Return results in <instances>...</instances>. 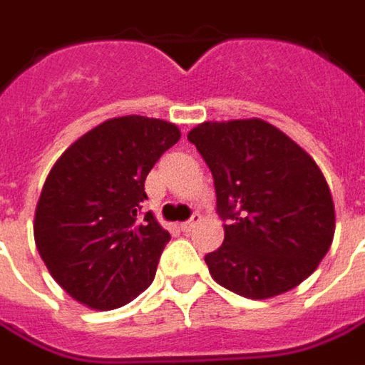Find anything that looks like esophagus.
Listing matches in <instances>:
<instances>
[{"label": "esophagus", "instance_id": "obj_1", "mask_svg": "<svg viewBox=\"0 0 365 365\" xmlns=\"http://www.w3.org/2000/svg\"><path fill=\"white\" fill-rule=\"evenodd\" d=\"M197 222H200V215L193 214L192 220H187V222H183V224H180V227H182V232H192L193 225L197 224Z\"/></svg>", "mask_w": 365, "mask_h": 365}]
</instances>
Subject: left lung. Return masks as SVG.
<instances>
[{
    "mask_svg": "<svg viewBox=\"0 0 365 365\" xmlns=\"http://www.w3.org/2000/svg\"><path fill=\"white\" fill-rule=\"evenodd\" d=\"M214 175L224 244L205 255L220 286L267 299L299 286L328 254V182L296 141L264 120L203 121L187 133Z\"/></svg>",
    "mask_w": 365,
    "mask_h": 365,
    "instance_id": "8db88e82",
    "label": "left lung"
}]
</instances>
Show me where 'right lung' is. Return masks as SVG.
Returning <instances> with one entry per match:
<instances>
[{"label": "right lung", "instance_id": "add662e5", "mask_svg": "<svg viewBox=\"0 0 365 365\" xmlns=\"http://www.w3.org/2000/svg\"><path fill=\"white\" fill-rule=\"evenodd\" d=\"M180 138L170 121L123 115L81 135L53 163L34 237L51 277L79 304L125 306L153 282L170 234L151 212L140 217L143 183Z\"/></svg>", "mask_w": 365, "mask_h": 365}]
</instances>
